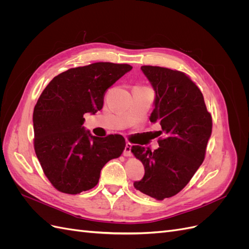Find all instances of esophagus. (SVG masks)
I'll return each mask as SVG.
<instances>
[{"mask_svg": "<svg viewBox=\"0 0 249 249\" xmlns=\"http://www.w3.org/2000/svg\"><path fill=\"white\" fill-rule=\"evenodd\" d=\"M124 156H125V157H131L132 156V144L129 142H127L125 146H124Z\"/></svg>", "mask_w": 249, "mask_h": 249, "instance_id": "obj_1", "label": "esophagus"}]
</instances>
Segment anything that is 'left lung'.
<instances>
[{"mask_svg":"<svg viewBox=\"0 0 249 249\" xmlns=\"http://www.w3.org/2000/svg\"><path fill=\"white\" fill-rule=\"evenodd\" d=\"M155 90L152 123H159L165 138L154 150L135 145L132 153L144 166V177L134 182L140 192L158 200L178 194L205 159L212 134V117L202 93L184 72L159 66H141Z\"/></svg>","mask_w":249,"mask_h":249,"instance_id":"obj_1","label":"left lung"}]
</instances>
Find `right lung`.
<instances>
[{"label": "right lung", "mask_w": 249, "mask_h": 249, "mask_svg": "<svg viewBox=\"0 0 249 249\" xmlns=\"http://www.w3.org/2000/svg\"><path fill=\"white\" fill-rule=\"evenodd\" d=\"M131 70L110 62L76 67L58 74L42 91L33 112L34 148L57 190L78 194L92 189L105 164L124 152L122 135L96 137L83 124L85 113L100 111L106 90Z\"/></svg>", "instance_id": "obj_1"}]
</instances>
